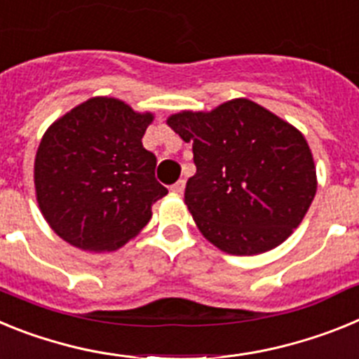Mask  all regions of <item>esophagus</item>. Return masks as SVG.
Instances as JSON below:
<instances>
[{
	"label": "esophagus",
	"mask_w": 359,
	"mask_h": 359,
	"mask_svg": "<svg viewBox=\"0 0 359 359\" xmlns=\"http://www.w3.org/2000/svg\"><path fill=\"white\" fill-rule=\"evenodd\" d=\"M170 190H172L174 194H183V190H185V180H180V182L174 183V185L170 187Z\"/></svg>",
	"instance_id": "esophagus-1"
}]
</instances>
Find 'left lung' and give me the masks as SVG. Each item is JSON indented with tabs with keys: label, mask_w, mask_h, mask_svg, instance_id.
<instances>
[{
	"label": "left lung",
	"mask_w": 359,
	"mask_h": 359,
	"mask_svg": "<svg viewBox=\"0 0 359 359\" xmlns=\"http://www.w3.org/2000/svg\"><path fill=\"white\" fill-rule=\"evenodd\" d=\"M167 123L192 142L196 174L187 182L185 203L219 250L264 253L302 223L316 194V170L293 126L246 98L210 113L183 111Z\"/></svg>",
	"instance_id": "left-lung-1"
}]
</instances>
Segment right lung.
Returning <instances> with one entry per match:
<instances>
[{
    "label": "right lung",
    "instance_id": "1",
    "mask_svg": "<svg viewBox=\"0 0 359 359\" xmlns=\"http://www.w3.org/2000/svg\"><path fill=\"white\" fill-rule=\"evenodd\" d=\"M151 113L97 97L44 133L34 165L37 203L52 230L91 252H113L149 223L169 190L154 177L156 156L142 145Z\"/></svg>",
    "mask_w": 359,
    "mask_h": 359
}]
</instances>
